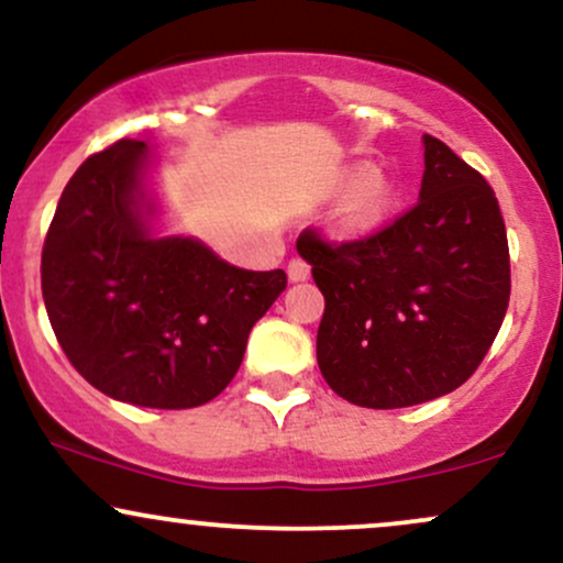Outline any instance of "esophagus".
<instances>
[{"label": "esophagus", "mask_w": 563, "mask_h": 563, "mask_svg": "<svg viewBox=\"0 0 563 563\" xmlns=\"http://www.w3.org/2000/svg\"><path fill=\"white\" fill-rule=\"evenodd\" d=\"M312 275V267H309L307 262L303 260H299V256H294V260L288 262V277L294 283H301V280H307V277Z\"/></svg>", "instance_id": "esophagus-1"}]
</instances>
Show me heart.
<instances>
[{
	"instance_id": "b5f03b06",
	"label": "heart",
	"mask_w": 563,
	"mask_h": 563,
	"mask_svg": "<svg viewBox=\"0 0 563 563\" xmlns=\"http://www.w3.org/2000/svg\"><path fill=\"white\" fill-rule=\"evenodd\" d=\"M389 203H391L389 187L380 183L378 177H363L352 187V192H349L344 200L341 222H344L346 230H354V232L371 230L386 217Z\"/></svg>"
}]
</instances>
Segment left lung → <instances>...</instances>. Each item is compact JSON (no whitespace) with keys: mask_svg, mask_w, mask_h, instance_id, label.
<instances>
[{"mask_svg":"<svg viewBox=\"0 0 563 563\" xmlns=\"http://www.w3.org/2000/svg\"><path fill=\"white\" fill-rule=\"evenodd\" d=\"M421 198L354 241L307 228L296 241L325 296L318 365L352 405L394 410L455 391L493 346L510 299L495 190L423 134Z\"/></svg>","mask_w":563,"mask_h":563,"instance_id":"8db88e82","label":"left lung"}]
</instances>
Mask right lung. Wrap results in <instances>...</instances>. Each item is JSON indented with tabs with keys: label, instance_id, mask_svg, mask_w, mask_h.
I'll list each match as a JSON object with an SVG mask.
<instances>
[{
	"label": "right lung",
	"instance_id": "right-lung-1",
	"mask_svg": "<svg viewBox=\"0 0 563 563\" xmlns=\"http://www.w3.org/2000/svg\"><path fill=\"white\" fill-rule=\"evenodd\" d=\"M145 151L119 140L68 179L44 238L42 296L57 344L95 389L185 410L230 384L288 277L232 267L192 238H147L137 209Z\"/></svg>",
	"mask_w": 563,
	"mask_h": 563
}]
</instances>
